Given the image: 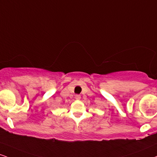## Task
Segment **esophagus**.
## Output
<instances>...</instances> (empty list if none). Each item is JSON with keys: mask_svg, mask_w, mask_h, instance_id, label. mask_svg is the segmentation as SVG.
<instances>
[{"mask_svg": "<svg viewBox=\"0 0 157 157\" xmlns=\"http://www.w3.org/2000/svg\"><path fill=\"white\" fill-rule=\"evenodd\" d=\"M75 99H76L77 100H80L81 99L80 95H79V94H77V95H75Z\"/></svg>", "mask_w": 157, "mask_h": 157, "instance_id": "1", "label": "esophagus"}]
</instances>
